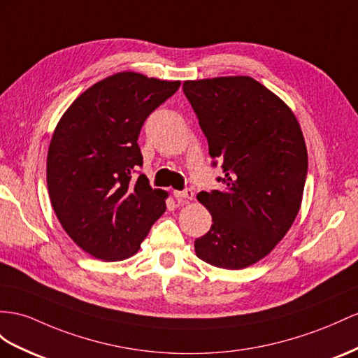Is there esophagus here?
<instances>
[{
	"instance_id": "esophagus-1",
	"label": "esophagus",
	"mask_w": 358,
	"mask_h": 358,
	"mask_svg": "<svg viewBox=\"0 0 358 358\" xmlns=\"http://www.w3.org/2000/svg\"><path fill=\"white\" fill-rule=\"evenodd\" d=\"M173 196H176V199L180 204H186V203H189V201L194 199V192H192V189L176 190L173 192Z\"/></svg>"
}]
</instances>
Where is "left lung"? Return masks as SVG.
<instances>
[{
	"mask_svg": "<svg viewBox=\"0 0 358 358\" xmlns=\"http://www.w3.org/2000/svg\"><path fill=\"white\" fill-rule=\"evenodd\" d=\"M182 90L210 157L222 163L217 181L225 182L196 195L213 224L195 252L216 268H248L280 243L301 208L308 159L299 122L280 96L246 76L187 80Z\"/></svg>",
	"mask_w": 358,
	"mask_h": 358,
	"instance_id": "8db88e82",
	"label": "left lung"
}]
</instances>
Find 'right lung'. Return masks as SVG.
<instances>
[{"mask_svg": "<svg viewBox=\"0 0 358 358\" xmlns=\"http://www.w3.org/2000/svg\"><path fill=\"white\" fill-rule=\"evenodd\" d=\"M180 81L124 71L98 81L72 103L52 133L47 185L59 222L81 250L104 262L131 257L166 210L152 189L137 145L145 119Z\"/></svg>", "mask_w": 358, "mask_h": 358, "instance_id": "right-lung-1", "label": "right lung"}]
</instances>
